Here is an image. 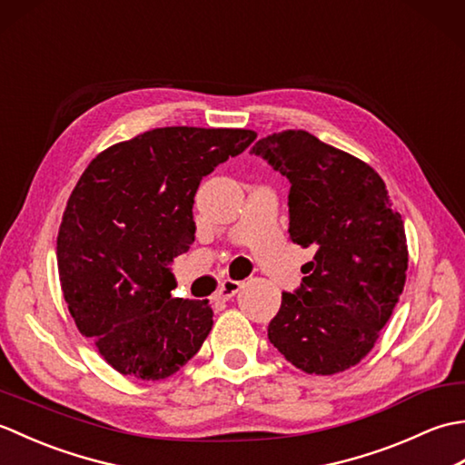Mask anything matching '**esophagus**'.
I'll return each instance as SVG.
<instances>
[{"instance_id":"obj_1","label":"esophagus","mask_w":465,"mask_h":465,"mask_svg":"<svg viewBox=\"0 0 465 465\" xmlns=\"http://www.w3.org/2000/svg\"><path fill=\"white\" fill-rule=\"evenodd\" d=\"M240 288H242V283L240 282H233V280H225L222 285H220V290L215 292V295H217V300H232L235 293L240 292Z\"/></svg>"}]
</instances>
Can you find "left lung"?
I'll return each mask as SVG.
<instances>
[{"label":"left lung","mask_w":465,"mask_h":465,"mask_svg":"<svg viewBox=\"0 0 465 465\" xmlns=\"http://www.w3.org/2000/svg\"><path fill=\"white\" fill-rule=\"evenodd\" d=\"M290 180V238L313 245L300 290L282 293L268 338L305 373L333 375L378 341L406 283L408 243L378 172L303 130L252 147Z\"/></svg>","instance_id":"obj_1"}]
</instances>
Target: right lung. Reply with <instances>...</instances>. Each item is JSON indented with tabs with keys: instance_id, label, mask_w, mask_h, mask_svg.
Masks as SVG:
<instances>
[{
	"instance_id": "add662e5",
	"label": "right lung",
	"mask_w": 465,
	"mask_h": 465,
	"mask_svg": "<svg viewBox=\"0 0 465 465\" xmlns=\"http://www.w3.org/2000/svg\"><path fill=\"white\" fill-rule=\"evenodd\" d=\"M258 134L157 127L107 147L77 182L57 233L69 313L124 375L165 380L212 331L207 300L172 298L170 263L195 240L193 197L203 175Z\"/></svg>"
}]
</instances>
